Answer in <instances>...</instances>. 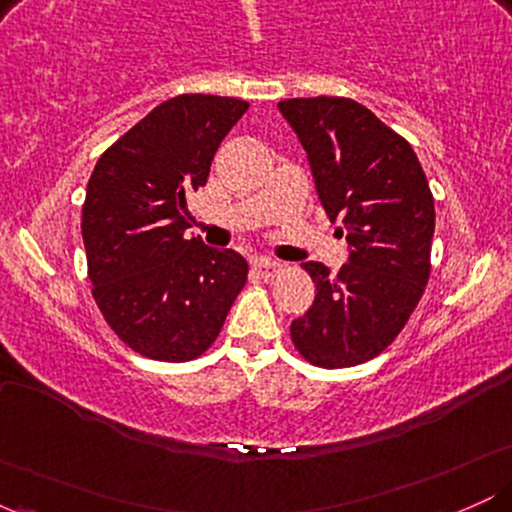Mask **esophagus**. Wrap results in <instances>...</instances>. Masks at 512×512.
<instances>
[{
  "mask_svg": "<svg viewBox=\"0 0 512 512\" xmlns=\"http://www.w3.org/2000/svg\"><path fill=\"white\" fill-rule=\"evenodd\" d=\"M252 264H255V269L264 276V279H269V276H274L281 269V264L272 260V257H255Z\"/></svg>",
  "mask_w": 512,
  "mask_h": 512,
  "instance_id": "1",
  "label": "esophagus"
}]
</instances>
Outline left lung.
<instances>
[{
  "instance_id": "obj_1",
  "label": "left lung",
  "mask_w": 512,
  "mask_h": 512,
  "mask_svg": "<svg viewBox=\"0 0 512 512\" xmlns=\"http://www.w3.org/2000/svg\"><path fill=\"white\" fill-rule=\"evenodd\" d=\"M279 113L308 154L317 197L349 240L339 274L305 262L315 301L291 322L301 356L349 368L395 342L431 274L436 209L407 139L351 98H291Z\"/></svg>"
}]
</instances>
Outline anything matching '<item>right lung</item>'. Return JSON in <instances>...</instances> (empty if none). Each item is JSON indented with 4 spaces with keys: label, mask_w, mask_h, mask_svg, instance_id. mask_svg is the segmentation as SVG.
<instances>
[{
    "label": "right lung",
    "mask_w": 512,
    "mask_h": 512,
    "mask_svg": "<svg viewBox=\"0 0 512 512\" xmlns=\"http://www.w3.org/2000/svg\"><path fill=\"white\" fill-rule=\"evenodd\" d=\"M248 110L238 98L185 93L156 105L98 158L81 236L93 298L129 349L154 361H192L219 337L248 281L236 250L187 238V195Z\"/></svg>",
    "instance_id": "add662e5"
}]
</instances>
